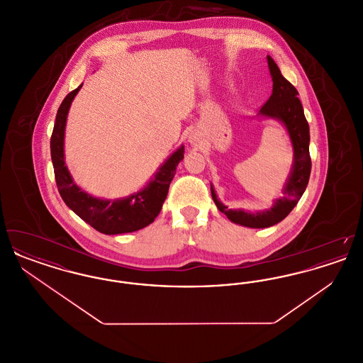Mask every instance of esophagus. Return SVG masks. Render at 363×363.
Instances as JSON below:
<instances>
[{"label":"esophagus","mask_w":363,"mask_h":363,"mask_svg":"<svg viewBox=\"0 0 363 363\" xmlns=\"http://www.w3.org/2000/svg\"><path fill=\"white\" fill-rule=\"evenodd\" d=\"M190 144L193 145H199L200 144V138H197L196 135H191L189 138Z\"/></svg>","instance_id":"esophagus-1"}]
</instances>
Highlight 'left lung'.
Wrapping results in <instances>:
<instances>
[{
  "label": "left lung",
  "mask_w": 363,
  "mask_h": 363,
  "mask_svg": "<svg viewBox=\"0 0 363 363\" xmlns=\"http://www.w3.org/2000/svg\"><path fill=\"white\" fill-rule=\"evenodd\" d=\"M267 61L274 82L272 95L259 108L257 117L280 122L286 128L293 145V163L281 189L283 196L275 199L272 207L264 211L250 212L245 209H231L218 199L213 185L211 184V194L218 209L233 223L250 228H265L281 222L301 200L308 186L311 170L309 123L305 118L302 104L298 99V91L283 77L277 62L269 55H267Z\"/></svg>",
  "instance_id": "8db88e82"
}]
</instances>
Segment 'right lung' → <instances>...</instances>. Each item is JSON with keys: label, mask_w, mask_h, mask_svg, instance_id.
<instances>
[{"label": "right lung", "mask_w": 363, "mask_h": 363, "mask_svg": "<svg viewBox=\"0 0 363 363\" xmlns=\"http://www.w3.org/2000/svg\"><path fill=\"white\" fill-rule=\"evenodd\" d=\"M83 86V84H82ZM82 86L65 96L55 117L50 138L52 167L58 191L64 203L86 223L106 235L133 233L151 225L159 215L167 197L178 163L184 159L185 147L181 145L157 169L151 181L136 193L126 197L107 200L95 197L73 181L65 164L64 140L70 104Z\"/></svg>", "instance_id": "obj_1"}]
</instances>
